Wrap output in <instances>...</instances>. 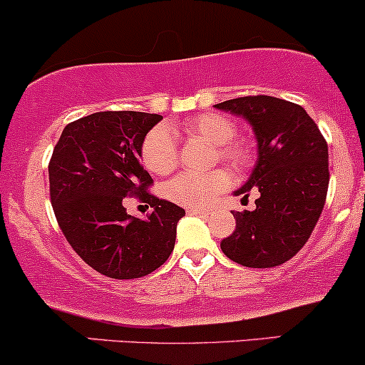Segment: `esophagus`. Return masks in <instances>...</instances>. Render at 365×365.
I'll list each match as a JSON object with an SVG mask.
<instances>
[{
	"label": "esophagus",
	"instance_id": "obj_1",
	"mask_svg": "<svg viewBox=\"0 0 365 365\" xmlns=\"http://www.w3.org/2000/svg\"><path fill=\"white\" fill-rule=\"evenodd\" d=\"M187 214L193 215H208L207 210H202V208H187Z\"/></svg>",
	"mask_w": 365,
	"mask_h": 365
}]
</instances>
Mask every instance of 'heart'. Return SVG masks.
Returning a JSON list of instances; mask_svg holds the SVG:
<instances>
[{"label": "heart", "instance_id": "obj_1", "mask_svg": "<svg viewBox=\"0 0 365 365\" xmlns=\"http://www.w3.org/2000/svg\"><path fill=\"white\" fill-rule=\"evenodd\" d=\"M170 133H181L187 138L202 139L214 146V160L232 169H245L252 162V148L245 139L235 138L236 125L222 113L207 112L181 122L179 125L151 129L143 141V162L151 172L167 175L178 167V145ZM231 184L226 169H215L205 174H179L165 186L170 202L182 207H207Z\"/></svg>", "mask_w": 365, "mask_h": 365}]
</instances>
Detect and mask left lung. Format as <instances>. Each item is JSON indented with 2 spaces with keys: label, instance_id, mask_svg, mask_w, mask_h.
<instances>
[{
  "label": "left lung",
  "instance_id": "8db88e82",
  "mask_svg": "<svg viewBox=\"0 0 365 365\" xmlns=\"http://www.w3.org/2000/svg\"><path fill=\"white\" fill-rule=\"evenodd\" d=\"M250 122L259 157L236 196L259 190L255 210L232 212L236 229L220 241L245 267H276L300 252L321 217L329 186L327 143L300 105L281 98L241 96L214 105Z\"/></svg>",
  "mask_w": 365,
  "mask_h": 365
}]
</instances>
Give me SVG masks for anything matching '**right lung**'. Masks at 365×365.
Returning <instances> with one entry per match:
<instances>
[{
	"label": "right lung",
	"instance_id": "right-lung-1",
	"mask_svg": "<svg viewBox=\"0 0 365 365\" xmlns=\"http://www.w3.org/2000/svg\"><path fill=\"white\" fill-rule=\"evenodd\" d=\"M162 115L96 112L65 125L53 150L50 198L58 226L77 255L112 279H136L169 259L184 208L146 191L141 148ZM125 195L154 210L146 220L125 212Z\"/></svg>",
	"mask_w": 365,
	"mask_h": 365
}]
</instances>
